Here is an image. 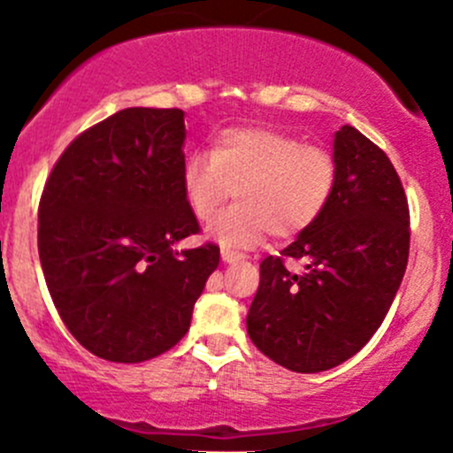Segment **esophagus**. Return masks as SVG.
<instances>
[{
    "mask_svg": "<svg viewBox=\"0 0 453 453\" xmlns=\"http://www.w3.org/2000/svg\"><path fill=\"white\" fill-rule=\"evenodd\" d=\"M221 259L226 261V264H236V261L243 259V255H241V252H234V250H227V248H223Z\"/></svg>",
    "mask_w": 453,
    "mask_h": 453,
    "instance_id": "1",
    "label": "esophagus"
}]
</instances>
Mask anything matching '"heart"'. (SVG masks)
I'll return each mask as SVG.
<instances>
[{"label":"heart","instance_id":"obj_1","mask_svg":"<svg viewBox=\"0 0 453 453\" xmlns=\"http://www.w3.org/2000/svg\"><path fill=\"white\" fill-rule=\"evenodd\" d=\"M189 212L198 221L217 217L207 236L223 248H252L268 232L293 236L312 226L331 203L337 163L331 151L265 127H232L214 138L212 151H194L180 172Z\"/></svg>","mask_w":453,"mask_h":453}]
</instances>
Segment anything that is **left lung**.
Wrapping results in <instances>:
<instances>
[{
	"mask_svg": "<svg viewBox=\"0 0 453 453\" xmlns=\"http://www.w3.org/2000/svg\"><path fill=\"white\" fill-rule=\"evenodd\" d=\"M337 185L312 226L261 261L248 311L252 344L295 373L353 357L384 322L409 259V205L398 172L378 145L344 125L333 138ZM286 256L302 260L290 273Z\"/></svg>",
	"mask_w": 453,
	"mask_h": 453,
	"instance_id": "left-lung-1",
	"label": "left lung"
}]
</instances>
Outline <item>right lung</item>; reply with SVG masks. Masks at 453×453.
<instances>
[{
    "label": "right lung",
    "mask_w": 453,
    "mask_h": 453,
    "mask_svg": "<svg viewBox=\"0 0 453 453\" xmlns=\"http://www.w3.org/2000/svg\"><path fill=\"white\" fill-rule=\"evenodd\" d=\"M180 109L131 107L80 134L40 201L37 250L50 299L93 355L138 365L189 331L219 246L176 250L198 232L180 185Z\"/></svg>",
    "instance_id": "obj_1"
}]
</instances>
